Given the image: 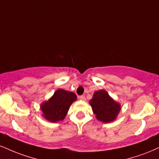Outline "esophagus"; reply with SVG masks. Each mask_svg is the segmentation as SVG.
<instances>
[{"label":"esophagus","instance_id":"obj_1","mask_svg":"<svg viewBox=\"0 0 159 159\" xmlns=\"http://www.w3.org/2000/svg\"><path fill=\"white\" fill-rule=\"evenodd\" d=\"M79 98L81 99V101H86V98L84 95H81V96H79Z\"/></svg>","mask_w":159,"mask_h":159}]
</instances>
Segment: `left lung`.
I'll return each mask as SVG.
<instances>
[{"mask_svg": "<svg viewBox=\"0 0 159 159\" xmlns=\"http://www.w3.org/2000/svg\"><path fill=\"white\" fill-rule=\"evenodd\" d=\"M89 104L95 118L104 123L115 121L121 109L120 103L115 101L104 89L95 91Z\"/></svg>", "mask_w": 159, "mask_h": 159, "instance_id": "obj_1", "label": "left lung"}]
</instances>
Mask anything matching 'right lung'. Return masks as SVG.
Here are the masks:
<instances>
[{
	"instance_id": "obj_1",
	"label": "right lung",
	"mask_w": 159,
	"mask_h": 159,
	"mask_svg": "<svg viewBox=\"0 0 159 159\" xmlns=\"http://www.w3.org/2000/svg\"><path fill=\"white\" fill-rule=\"evenodd\" d=\"M76 100L77 96L72 92L57 89L50 98L41 104L42 116L52 123L63 121L71 104Z\"/></svg>"
}]
</instances>
